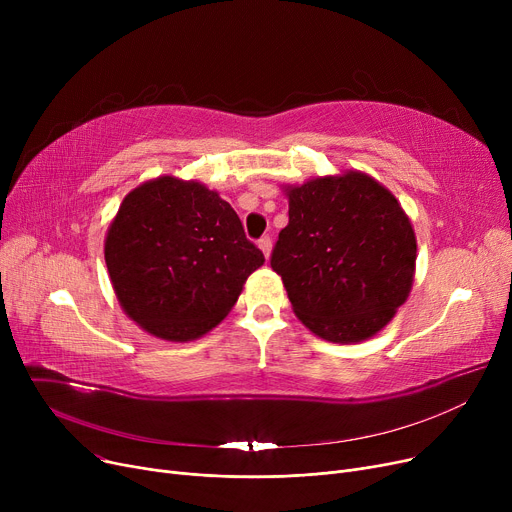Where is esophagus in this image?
Instances as JSON below:
<instances>
[{"label": "esophagus", "instance_id": "34e87169", "mask_svg": "<svg viewBox=\"0 0 512 512\" xmlns=\"http://www.w3.org/2000/svg\"><path fill=\"white\" fill-rule=\"evenodd\" d=\"M257 245H259V249L263 251L265 257H270V253H272V238L270 236H261Z\"/></svg>", "mask_w": 512, "mask_h": 512}]
</instances>
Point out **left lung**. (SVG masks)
Instances as JSON below:
<instances>
[{
    "label": "left lung",
    "mask_w": 512,
    "mask_h": 512,
    "mask_svg": "<svg viewBox=\"0 0 512 512\" xmlns=\"http://www.w3.org/2000/svg\"><path fill=\"white\" fill-rule=\"evenodd\" d=\"M415 259V232L394 195L348 172L290 188L270 263L303 324L348 344L380 332L407 301Z\"/></svg>",
    "instance_id": "8db88e82"
}]
</instances>
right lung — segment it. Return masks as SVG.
Returning a JSON list of instances; mask_svg holds the SVG:
<instances>
[{
    "label": "right lung",
    "mask_w": 512,
    "mask_h": 512,
    "mask_svg": "<svg viewBox=\"0 0 512 512\" xmlns=\"http://www.w3.org/2000/svg\"><path fill=\"white\" fill-rule=\"evenodd\" d=\"M263 261L230 203L172 176L128 193L105 238L122 309L149 334L176 342L218 326Z\"/></svg>",
    "instance_id": "add662e5"
}]
</instances>
